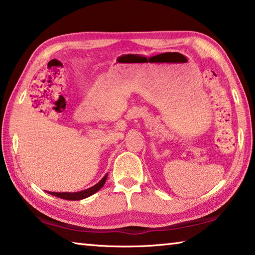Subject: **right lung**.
I'll use <instances>...</instances> for the list:
<instances>
[{"label":"right lung","mask_w":255,"mask_h":255,"mask_svg":"<svg viewBox=\"0 0 255 255\" xmlns=\"http://www.w3.org/2000/svg\"><path fill=\"white\" fill-rule=\"evenodd\" d=\"M107 178H108V174L103 176V178L99 181L97 184H94L93 187L85 189V190H82V191H79V192H49L48 191V193L51 196L62 198V199H65V200H82V199H85V198H88L90 196L94 195L96 192H98L99 190H100L103 185H105Z\"/></svg>","instance_id":"add662e5"}]
</instances>
